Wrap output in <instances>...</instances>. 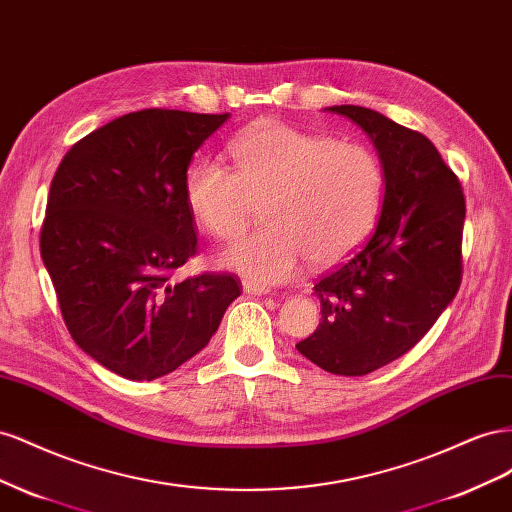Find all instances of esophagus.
I'll return each instance as SVG.
<instances>
[{"instance_id":"esophagus-1","label":"esophagus","mask_w":512,"mask_h":512,"mask_svg":"<svg viewBox=\"0 0 512 512\" xmlns=\"http://www.w3.org/2000/svg\"><path fill=\"white\" fill-rule=\"evenodd\" d=\"M242 287H244V291L246 294H251V296H266L268 294V287L266 285H259V283H253V281H242Z\"/></svg>"}]
</instances>
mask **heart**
Wrapping results in <instances>:
<instances>
[{"label": "heart", "mask_w": 512, "mask_h": 512, "mask_svg": "<svg viewBox=\"0 0 512 512\" xmlns=\"http://www.w3.org/2000/svg\"><path fill=\"white\" fill-rule=\"evenodd\" d=\"M233 169L197 160L186 171L188 210L210 236L236 242L264 203L266 227L233 246L227 266L257 283H285L332 266L369 236L384 199V167L362 143L283 122L248 126L229 145Z\"/></svg>", "instance_id": "heart-1"}]
</instances>
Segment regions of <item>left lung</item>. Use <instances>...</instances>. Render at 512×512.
I'll use <instances>...</instances> for the list:
<instances>
[{"instance_id": "8db88e82", "label": "left lung", "mask_w": 512, "mask_h": 512, "mask_svg": "<svg viewBox=\"0 0 512 512\" xmlns=\"http://www.w3.org/2000/svg\"><path fill=\"white\" fill-rule=\"evenodd\" d=\"M358 124L384 167L371 238L315 283L321 324L298 352L328 373L358 377L425 337L461 285V182L416 130L356 105L328 107Z\"/></svg>"}]
</instances>
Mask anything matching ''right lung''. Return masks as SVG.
I'll return each instance as SVG.
<instances>
[{"instance_id":"1","label":"right lung","mask_w":512,"mask_h":512,"mask_svg":"<svg viewBox=\"0 0 512 512\" xmlns=\"http://www.w3.org/2000/svg\"><path fill=\"white\" fill-rule=\"evenodd\" d=\"M227 118L126 113L72 145L53 175L40 255L64 324L126 379L152 382L199 354L242 291L227 272L171 281L199 248L188 165Z\"/></svg>"}]
</instances>
